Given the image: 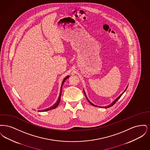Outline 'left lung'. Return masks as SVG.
Here are the masks:
<instances>
[{"label":"left lung","mask_w":150,"mask_h":150,"mask_svg":"<svg viewBox=\"0 0 150 150\" xmlns=\"http://www.w3.org/2000/svg\"><path fill=\"white\" fill-rule=\"evenodd\" d=\"M128 86H127V87H128ZM127 88L125 89V91H124L122 93H121V94H120V96H119L117 98H116V99H115V100H114L113 101V102H112V103H111L110 105H108V106H103V107H102V106H97V105H95L94 104H93V103H92V102H91L89 100H88V97H86V92H85L84 90V94H85V96H86V100H88V102H89L91 103V105H92V106H95V107H103V108H109V107H111V106H112L114 105L115 103L117 102V100H119V98L121 97V96H122V94H123V93H124V92H125V91H126V90H127Z\"/></svg>","instance_id":"obj_1"}]
</instances>
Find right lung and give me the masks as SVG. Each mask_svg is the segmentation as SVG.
<instances>
[{"mask_svg":"<svg viewBox=\"0 0 150 150\" xmlns=\"http://www.w3.org/2000/svg\"><path fill=\"white\" fill-rule=\"evenodd\" d=\"M70 76H69H69H67L63 80V81H62V85H61V91H60V94H59V97H58V100H57V102L52 106H51V107H50V108H46V109H44V110H39L38 111L39 112H44V111H50V110H53V109H54V108H56V107L58 106V105H59V102H60V100H61V93H62V86H63V84H64V81H65V80L69 78Z\"/></svg>","mask_w":150,"mask_h":150,"instance_id":"add662e5","label":"right lung"}]
</instances>
